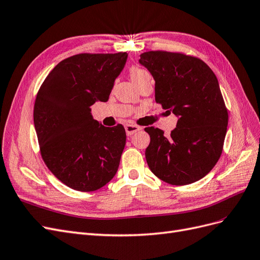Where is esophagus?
I'll list each match as a JSON object with an SVG mask.
<instances>
[{"label": "esophagus", "instance_id": "34e87169", "mask_svg": "<svg viewBox=\"0 0 260 260\" xmlns=\"http://www.w3.org/2000/svg\"><path fill=\"white\" fill-rule=\"evenodd\" d=\"M140 129H141V127L137 126V125H134V124H127L126 126H125V131H126L127 136L134 135V134H135L138 131H140Z\"/></svg>", "mask_w": 260, "mask_h": 260}]
</instances>
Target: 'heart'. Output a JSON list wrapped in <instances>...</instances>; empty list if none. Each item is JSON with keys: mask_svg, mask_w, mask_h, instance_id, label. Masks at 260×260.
I'll return each instance as SVG.
<instances>
[{"mask_svg": "<svg viewBox=\"0 0 260 260\" xmlns=\"http://www.w3.org/2000/svg\"><path fill=\"white\" fill-rule=\"evenodd\" d=\"M129 73H131V78H132L133 82L135 83L136 85L139 82L151 78V75H150L149 71H147L144 68H139V67H132L129 70Z\"/></svg>", "mask_w": 260, "mask_h": 260, "instance_id": "obj_1", "label": "heart"}]
</instances>
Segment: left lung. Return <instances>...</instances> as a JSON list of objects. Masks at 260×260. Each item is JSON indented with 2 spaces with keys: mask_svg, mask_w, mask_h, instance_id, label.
I'll return each instance as SVG.
<instances>
[{
  "mask_svg": "<svg viewBox=\"0 0 260 260\" xmlns=\"http://www.w3.org/2000/svg\"><path fill=\"white\" fill-rule=\"evenodd\" d=\"M155 81V102L178 116L177 126L165 136L146 127L149 169L161 180L185 186L203 178L218 162L228 126L225 108L215 73L198 57L151 51L140 55Z\"/></svg>",
  "mask_w": 260,
  "mask_h": 260,
  "instance_id": "left-lung-1",
  "label": "left lung"
}]
</instances>
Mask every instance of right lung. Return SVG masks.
<instances>
[{
  "mask_svg": "<svg viewBox=\"0 0 260 260\" xmlns=\"http://www.w3.org/2000/svg\"><path fill=\"white\" fill-rule=\"evenodd\" d=\"M126 59L127 53L71 56L49 72L38 91L33 121L42 158L71 189L98 190L118 172L125 129L122 124L104 126L89 107L108 102Z\"/></svg>",
  "mask_w": 260,
  "mask_h": 260,
  "instance_id": "add662e5",
  "label": "right lung"
}]
</instances>
